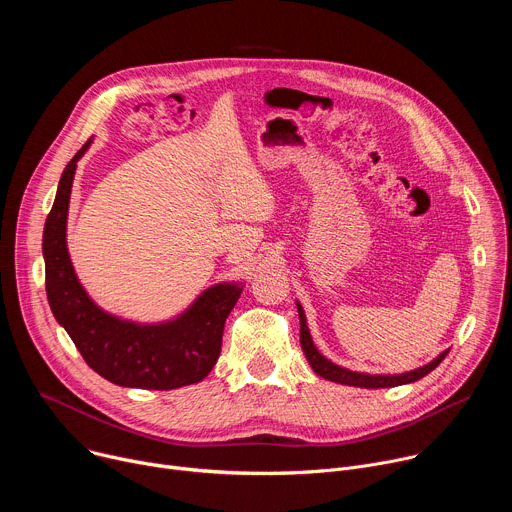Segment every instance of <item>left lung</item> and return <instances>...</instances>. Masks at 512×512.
Here are the masks:
<instances>
[{"label": "left lung", "mask_w": 512, "mask_h": 512, "mask_svg": "<svg viewBox=\"0 0 512 512\" xmlns=\"http://www.w3.org/2000/svg\"><path fill=\"white\" fill-rule=\"evenodd\" d=\"M298 306V314H300V344L302 350L310 362V367L314 369L316 375H320L322 379L340 383V385H350V387H364V389H385V387H399V385H407V383H415L419 379H423L425 375H429L437 364H440L450 350H444L442 354H437L431 362L423 364V367L409 371V373H401V375H369V373H356V371H348L344 367H338L332 360H328L316 346L314 340L310 336L308 324H306V314L300 302H296Z\"/></svg>", "instance_id": "obj_1"}]
</instances>
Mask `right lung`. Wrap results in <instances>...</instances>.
Segmentation results:
<instances>
[{
	"label": "right lung",
	"mask_w": 512,
	"mask_h": 512,
	"mask_svg": "<svg viewBox=\"0 0 512 512\" xmlns=\"http://www.w3.org/2000/svg\"><path fill=\"white\" fill-rule=\"evenodd\" d=\"M91 143L93 139L66 164L44 225L42 253L50 310L85 362L103 379L119 387L158 391L194 385L212 371L221 354L225 322L243 283H216L180 316L158 324H137L101 310L81 285L66 247L72 180Z\"/></svg>",
	"instance_id": "1"
}]
</instances>
